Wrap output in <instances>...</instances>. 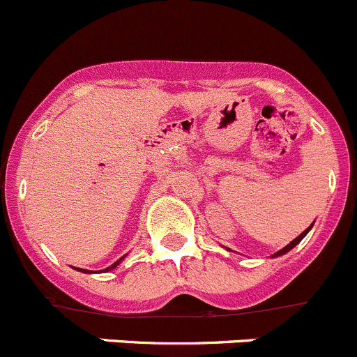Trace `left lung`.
Masks as SVG:
<instances>
[{
	"instance_id": "1",
	"label": "left lung",
	"mask_w": 357,
	"mask_h": 357,
	"mask_svg": "<svg viewBox=\"0 0 357 357\" xmlns=\"http://www.w3.org/2000/svg\"><path fill=\"white\" fill-rule=\"evenodd\" d=\"M310 229H311V226H310V227H307V229H306V231H303V232H301V234H299V236H298V238H296V239H292V241H291V243H289V245H287V246H284V248H282V250H279V251H277V253H275V255H272V257H280V255L287 253V251H289V250H292V248H294L296 245H298V243H299V241H301V239H303V238H305V236H306V232H307V231H310Z\"/></svg>"
}]
</instances>
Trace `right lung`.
Here are the masks:
<instances>
[{
  "mask_svg": "<svg viewBox=\"0 0 357 357\" xmlns=\"http://www.w3.org/2000/svg\"><path fill=\"white\" fill-rule=\"evenodd\" d=\"M119 261H121V260H118V261H114V264H112V265H111V267H107V268H104V272H109V270H112V268H114V267H116V265H118V264H119ZM80 270H84V268H80ZM84 272H85V270H84Z\"/></svg>",
  "mask_w": 357,
  "mask_h": 357,
  "instance_id": "obj_1",
  "label": "right lung"
}]
</instances>
